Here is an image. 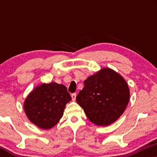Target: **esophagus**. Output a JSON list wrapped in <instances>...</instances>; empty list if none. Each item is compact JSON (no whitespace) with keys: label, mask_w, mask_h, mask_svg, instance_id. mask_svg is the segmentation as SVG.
Listing matches in <instances>:
<instances>
[{"label":"esophagus","mask_w":157,"mask_h":157,"mask_svg":"<svg viewBox=\"0 0 157 157\" xmlns=\"http://www.w3.org/2000/svg\"><path fill=\"white\" fill-rule=\"evenodd\" d=\"M76 94H71V98H72V100L73 101H75L76 100Z\"/></svg>","instance_id":"1"}]
</instances>
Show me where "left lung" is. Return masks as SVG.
Returning a JSON list of instances; mask_svg holds the SVG:
<instances>
[{"label": "left lung", "instance_id": "1", "mask_svg": "<svg viewBox=\"0 0 157 157\" xmlns=\"http://www.w3.org/2000/svg\"><path fill=\"white\" fill-rule=\"evenodd\" d=\"M129 97V89L124 77L111 68H103L84 81L76 101L90 121L106 126L121 117Z\"/></svg>", "mask_w": 157, "mask_h": 157}]
</instances>
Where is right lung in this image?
<instances>
[{
	"label": "right lung",
	"instance_id": "1",
	"mask_svg": "<svg viewBox=\"0 0 157 157\" xmlns=\"http://www.w3.org/2000/svg\"><path fill=\"white\" fill-rule=\"evenodd\" d=\"M71 100L64 85L56 82L42 83L28 95L23 109L30 121L42 129H49L59 123Z\"/></svg>",
	"mask_w": 157,
	"mask_h": 157
}]
</instances>
